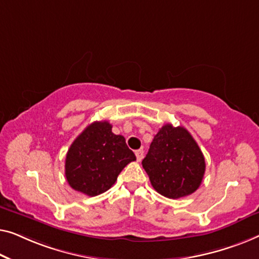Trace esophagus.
Listing matches in <instances>:
<instances>
[{"instance_id": "esophagus-1", "label": "esophagus", "mask_w": 259, "mask_h": 259, "mask_svg": "<svg viewBox=\"0 0 259 259\" xmlns=\"http://www.w3.org/2000/svg\"><path fill=\"white\" fill-rule=\"evenodd\" d=\"M135 155H136V158L138 162L142 161V158H143V155H144V151L142 150V149H140V150H136L135 151Z\"/></svg>"}]
</instances>
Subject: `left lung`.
Segmentation results:
<instances>
[{"label": "left lung", "mask_w": 259, "mask_h": 259, "mask_svg": "<svg viewBox=\"0 0 259 259\" xmlns=\"http://www.w3.org/2000/svg\"><path fill=\"white\" fill-rule=\"evenodd\" d=\"M142 165L155 190L172 199L197 190L205 172L204 156L191 134L171 124L158 130Z\"/></svg>", "instance_id": "1"}]
</instances>
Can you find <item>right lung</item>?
<instances>
[{"label":"right lung","instance_id":"right-lung-1","mask_svg":"<svg viewBox=\"0 0 259 259\" xmlns=\"http://www.w3.org/2000/svg\"><path fill=\"white\" fill-rule=\"evenodd\" d=\"M111 128L108 121L94 122L72 142L65 157V177L74 190L90 197L103 194L124 166L136 161L125 138Z\"/></svg>","mask_w":259,"mask_h":259}]
</instances>
